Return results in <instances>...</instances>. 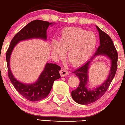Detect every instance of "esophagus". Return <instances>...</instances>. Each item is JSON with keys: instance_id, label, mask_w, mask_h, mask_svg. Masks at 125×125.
<instances>
[{"instance_id": "1", "label": "esophagus", "mask_w": 125, "mask_h": 125, "mask_svg": "<svg viewBox=\"0 0 125 125\" xmlns=\"http://www.w3.org/2000/svg\"><path fill=\"white\" fill-rule=\"evenodd\" d=\"M60 75L61 76H65L66 75L68 74V72L67 71V70H66L65 69H62L60 72Z\"/></svg>"}]
</instances>
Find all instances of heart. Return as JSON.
<instances>
[{"instance_id": "1", "label": "heart", "mask_w": 125, "mask_h": 125, "mask_svg": "<svg viewBox=\"0 0 125 125\" xmlns=\"http://www.w3.org/2000/svg\"><path fill=\"white\" fill-rule=\"evenodd\" d=\"M95 33L79 28H67L61 32L58 42H52V53L57 58H62L67 52V57L73 66L86 62L96 47Z\"/></svg>"}]
</instances>
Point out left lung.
Masks as SVG:
<instances>
[{"label": "left lung", "instance_id": "8db88e82", "mask_svg": "<svg viewBox=\"0 0 125 125\" xmlns=\"http://www.w3.org/2000/svg\"><path fill=\"white\" fill-rule=\"evenodd\" d=\"M96 28L99 33L100 46L90 60L73 72L79 79L80 83L78 87L75 90L72 91L71 96L75 102L83 105H87L95 102L104 94L114 78L118 67V53L111 38L108 35L100 30L97 26H96ZM100 55L107 56L110 60L111 67L109 74L102 84L90 89L88 87V85L87 84L88 82V69L90 63L94 58Z\"/></svg>", "mask_w": 125, "mask_h": 125}]
</instances>
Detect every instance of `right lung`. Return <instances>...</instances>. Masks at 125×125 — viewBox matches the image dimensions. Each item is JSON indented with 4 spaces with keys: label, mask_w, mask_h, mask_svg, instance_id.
<instances>
[{
    "label": "right lung",
    "mask_w": 125,
    "mask_h": 125,
    "mask_svg": "<svg viewBox=\"0 0 125 125\" xmlns=\"http://www.w3.org/2000/svg\"><path fill=\"white\" fill-rule=\"evenodd\" d=\"M54 24V22L50 23L42 20L31 21L14 36L6 52L9 79L18 93L30 101H39L48 95L54 82L61 78L59 73L61 67L57 64L47 62L36 81L32 83L26 84L17 79L12 73L10 65L11 55L14 48L20 42L32 39H40L46 41L47 30L49 25L52 27Z\"/></svg>",
    "instance_id": "add662e5"
}]
</instances>
